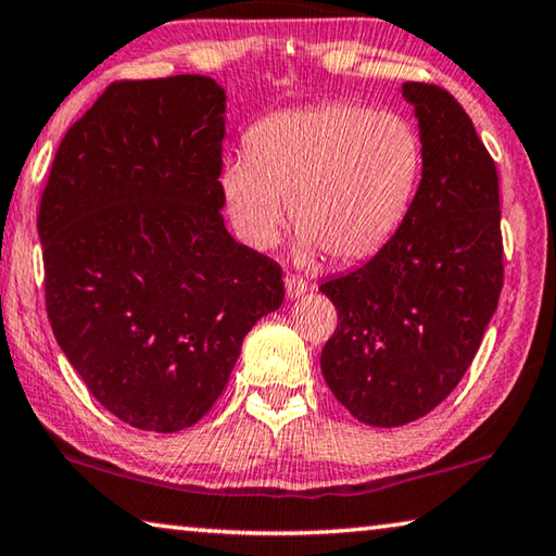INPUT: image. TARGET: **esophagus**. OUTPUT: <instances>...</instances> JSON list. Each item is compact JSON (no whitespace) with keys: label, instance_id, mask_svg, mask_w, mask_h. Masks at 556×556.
<instances>
[{"label":"esophagus","instance_id":"1","mask_svg":"<svg viewBox=\"0 0 556 556\" xmlns=\"http://www.w3.org/2000/svg\"><path fill=\"white\" fill-rule=\"evenodd\" d=\"M285 289H287L289 299H299V296H304L306 292H309V281L296 277V275H287L285 277Z\"/></svg>","mask_w":556,"mask_h":556}]
</instances>
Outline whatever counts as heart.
<instances>
[{"label":"heart","instance_id":"obj_1","mask_svg":"<svg viewBox=\"0 0 556 556\" xmlns=\"http://www.w3.org/2000/svg\"><path fill=\"white\" fill-rule=\"evenodd\" d=\"M422 146L408 118L361 103L271 113L250 128L244 155L219 170L235 230L269 250L289 219L304 254L371 257L391 240L416 195Z\"/></svg>","mask_w":556,"mask_h":556}]
</instances>
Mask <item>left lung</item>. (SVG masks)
<instances>
[{"mask_svg": "<svg viewBox=\"0 0 556 556\" xmlns=\"http://www.w3.org/2000/svg\"><path fill=\"white\" fill-rule=\"evenodd\" d=\"M422 146L408 215L371 260L326 279L339 312L321 374L356 420H418L460 383L502 289L495 161L445 88L403 84Z\"/></svg>", "mask_w": 556, "mask_h": 556, "instance_id": "1", "label": "left lung"}]
</instances>
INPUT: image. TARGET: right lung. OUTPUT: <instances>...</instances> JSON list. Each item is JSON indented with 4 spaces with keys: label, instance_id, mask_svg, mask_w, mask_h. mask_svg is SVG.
Segmentation results:
<instances>
[{
    "label": "right lung",
    "instance_id": "obj_1",
    "mask_svg": "<svg viewBox=\"0 0 556 556\" xmlns=\"http://www.w3.org/2000/svg\"><path fill=\"white\" fill-rule=\"evenodd\" d=\"M225 88L118 81L61 140L39 207L51 331L105 410L178 433L213 408L281 267L219 210Z\"/></svg>",
    "mask_w": 556,
    "mask_h": 556
}]
</instances>
